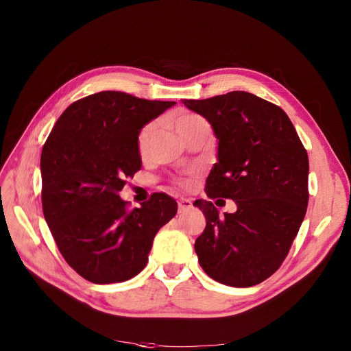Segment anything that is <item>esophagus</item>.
<instances>
[{
    "instance_id": "34e87169",
    "label": "esophagus",
    "mask_w": 351,
    "mask_h": 351,
    "mask_svg": "<svg viewBox=\"0 0 351 351\" xmlns=\"http://www.w3.org/2000/svg\"><path fill=\"white\" fill-rule=\"evenodd\" d=\"M192 200L186 199V197H180L178 200V208H179V213H185L186 210L192 209Z\"/></svg>"
}]
</instances>
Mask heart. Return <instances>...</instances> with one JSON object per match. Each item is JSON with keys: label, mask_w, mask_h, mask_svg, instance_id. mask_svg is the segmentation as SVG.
Instances as JSON below:
<instances>
[{"label": "heart", "mask_w": 351, "mask_h": 351, "mask_svg": "<svg viewBox=\"0 0 351 351\" xmlns=\"http://www.w3.org/2000/svg\"><path fill=\"white\" fill-rule=\"evenodd\" d=\"M206 123L208 122L204 117H200L195 112H189V110H179V112L173 118V126L180 136L192 131V129H195L200 125H206ZM155 131H156L155 122H147L146 125H143L141 128V131L136 136V147H138V152L142 158L146 156L147 149H149V145L152 142ZM197 175H199V171L196 168L188 169L186 172H183L179 176L173 178V183L180 189H191Z\"/></svg>", "instance_id": "heart-1"}]
</instances>
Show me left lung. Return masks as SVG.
<instances>
[{"label": "left lung", "instance_id": "obj_1", "mask_svg": "<svg viewBox=\"0 0 351 351\" xmlns=\"http://www.w3.org/2000/svg\"><path fill=\"white\" fill-rule=\"evenodd\" d=\"M182 102L205 117L219 139L208 197L237 205L220 216L212 202L195 200L206 217L195 242L199 263L219 283L259 285L282 266L304 219L307 152L285 110L249 92Z\"/></svg>", "mask_w": 351, "mask_h": 351}]
</instances>
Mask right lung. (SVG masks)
Here are the masks:
<instances>
[{
  "mask_svg": "<svg viewBox=\"0 0 351 351\" xmlns=\"http://www.w3.org/2000/svg\"><path fill=\"white\" fill-rule=\"evenodd\" d=\"M175 104L102 90L71 104L43 146L45 220L65 262L92 283H121L142 271L155 234L178 212L165 193L135 209L119 197L141 169V128Z\"/></svg>",
  "mask_w": 351,
  "mask_h": 351,
  "instance_id": "right-lung-1",
  "label": "right lung"
}]
</instances>
